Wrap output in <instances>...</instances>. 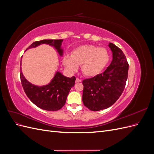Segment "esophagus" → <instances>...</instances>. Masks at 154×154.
Returning <instances> with one entry per match:
<instances>
[{
    "mask_svg": "<svg viewBox=\"0 0 154 154\" xmlns=\"http://www.w3.org/2000/svg\"><path fill=\"white\" fill-rule=\"evenodd\" d=\"M82 82V80H80V78H76V83H80V82Z\"/></svg>",
    "mask_w": 154,
    "mask_h": 154,
    "instance_id": "obj_1",
    "label": "esophagus"
}]
</instances>
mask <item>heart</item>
Returning a JSON list of instances; mask_svg holds the SVG:
<instances>
[{"label":"heart","instance_id":"b5f03b06","mask_svg":"<svg viewBox=\"0 0 154 154\" xmlns=\"http://www.w3.org/2000/svg\"><path fill=\"white\" fill-rule=\"evenodd\" d=\"M109 60V54L104 48L93 45H83L74 49L71 57L65 56L62 62L70 71H76L81 65L82 73L88 77H93L101 72Z\"/></svg>","mask_w":154,"mask_h":154}]
</instances>
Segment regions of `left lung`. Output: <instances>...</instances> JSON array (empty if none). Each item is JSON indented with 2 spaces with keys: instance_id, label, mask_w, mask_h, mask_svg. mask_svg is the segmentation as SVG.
<instances>
[{
  "instance_id": "8db88e82",
  "label": "left lung",
  "mask_w": 154,
  "mask_h": 154,
  "mask_svg": "<svg viewBox=\"0 0 154 154\" xmlns=\"http://www.w3.org/2000/svg\"><path fill=\"white\" fill-rule=\"evenodd\" d=\"M109 46L112 52L109 66L103 73L82 82L83 103L92 111L112 105L123 93L128 78V63L122 50L112 43Z\"/></svg>"
}]
</instances>
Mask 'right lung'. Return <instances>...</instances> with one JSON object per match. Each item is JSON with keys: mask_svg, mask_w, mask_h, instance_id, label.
Returning a JSON list of instances; mask_svg holds the SVG:
<instances>
[{"mask_svg": "<svg viewBox=\"0 0 154 154\" xmlns=\"http://www.w3.org/2000/svg\"><path fill=\"white\" fill-rule=\"evenodd\" d=\"M62 42V39L36 41L31 44L26 50L45 44L53 46L59 54L62 56L63 50L61 48ZM20 69L22 87L27 96L35 105L42 109L49 111L58 110L65 105L69 91L75 83V77H66L60 72H57L48 85L36 86L29 82L23 75L21 71V63Z\"/></svg>", "mask_w": 154, "mask_h": 154, "instance_id": "add662e5", "label": "right lung"}]
</instances>
